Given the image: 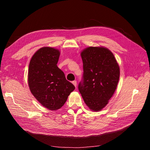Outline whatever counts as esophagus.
<instances>
[{
    "label": "esophagus",
    "instance_id": "obj_1",
    "mask_svg": "<svg viewBox=\"0 0 150 150\" xmlns=\"http://www.w3.org/2000/svg\"><path fill=\"white\" fill-rule=\"evenodd\" d=\"M72 84H74V86H75V87L76 88V86H77V81H72Z\"/></svg>",
    "mask_w": 150,
    "mask_h": 150
}]
</instances>
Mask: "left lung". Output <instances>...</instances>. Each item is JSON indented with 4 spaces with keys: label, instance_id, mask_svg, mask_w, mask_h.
I'll return each mask as SVG.
<instances>
[{
    "label": "left lung",
    "instance_id": "1",
    "mask_svg": "<svg viewBox=\"0 0 150 150\" xmlns=\"http://www.w3.org/2000/svg\"><path fill=\"white\" fill-rule=\"evenodd\" d=\"M83 63V81L78 89L90 110H101L106 106L116 89L120 67L108 49L89 47L81 52Z\"/></svg>",
    "mask_w": 150,
    "mask_h": 150
}]
</instances>
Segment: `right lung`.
<instances>
[{"instance_id":"add662e5","label":"right lung","mask_w":150,"mask_h":150,"mask_svg":"<svg viewBox=\"0 0 150 150\" xmlns=\"http://www.w3.org/2000/svg\"><path fill=\"white\" fill-rule=\"evenodd\" d=\"M59 56L60 52L57 49L42 47L32 57L29 66L30 92L43 106L52 111L64 105L75 89L57 66Z\"/></svg>"}]
</instances>
